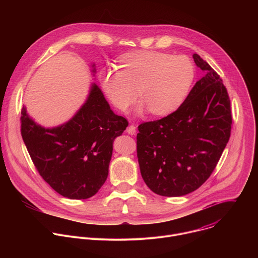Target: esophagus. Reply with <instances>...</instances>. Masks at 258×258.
I'll return each instance as SVG.
<instances>
[{"instance_id":"1","label":"esophagus","mask_w":258,"mask_h":258,"mask_svg":"<svg viewBox=\"0 0 258 258\" xmlns=\"http://www.w3.org/2000/svg\"><path fill=\"white\" fill-rule=\"evenodd\" d=\"M126 132H127L130 135H135L136 132H137V126L134 125V124H132V125H130V126L126 128Z\"/></svg>"}]
</instances>
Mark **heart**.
Returning <instances> with one entry per match:
<instances>
[{"label":"heart","mask_w":258,"mask_h":258,"mask_svg":"<svg viewBox=\"0 0 258 258\" xmlns=\"http://www.w3.org/2000/svg\"><path fill=\"white\" fill-rule=\"evenodd\" d=\"M119 67L102 69L99 78L109 101L121 111L134 103L139 89V112L148 107L154 115H167L185 101L195 79L188 57L156 51L127 53L120 57Z\"/></svg>","instance_id":"obj_1"}]
</instances>
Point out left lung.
<instances>
[{
	"label": "left lung",
	"instance_id": "8db88e82",
	"mask_svg": "<svg viewBox=\"0 0 258 258\" xmlns=\"http://www.w3.org/2000/svg\"><path fill=\"white\" fill-rule=\"evenodd\" d=\"M205 73L186 100L169 115L138 126L141 174L154 193L183 196L211 175L231 137V101L223 80L198 54Z\"/></svg>",
	"mask_w": 258,
	"mask_h": 258
}]
</instances>
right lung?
<instances>
[{"label": "right lung", "mask_w": 258, "mask_h": 258, "mask_svg": "<svg viewBox=\"0 0 258 258\" xmlns=\"http://www.w3.org/2000/svg\"><path fill=\"white\" fill-rule=\"evenodd\" d=\"M95 71V70H93ZM21 136L29 156L51 188L69 199H88L105 182L112 144L128 125L114 114L93 85L89 98L71 120L54 128L36 124L21 110Z\"/></svg>", "instance_id": "right-lung-1"}]
</instances>
